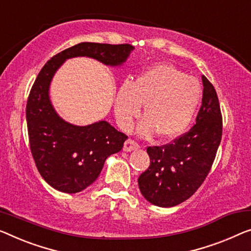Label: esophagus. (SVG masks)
<instances>
[{"label":"esophagus","instance_id":"1","mask_svg":"<svg viewBox=\"0 0 251 251\" xmlns=\"http://www.w3.org/2000/svg\"><path fill=\"white\" fill-rule=\"evenodd\" d=\"M137 149H140V145H138L136 142L130 140V138H128V140L125 142L124 148H123V150H124L125 152H132V151H135Z\"/></svg>","mask_w":251,"mask_h":251}]
</instances>
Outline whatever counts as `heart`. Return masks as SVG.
Wrapping results in <instances>:
<instances>
[{"label": "heart", "mask_w": 251, "mask_h": 251, "mask_svg": "<svg viewBox=\"0 0 251 251\" xmlns=\"http://www.w3.org/2000/svg\"><path fill=\"white\" fill-rule=\"evenodd\" d=\"M201 88L196 77L171 64H158L137 76L124 80L115 97V116L118 125L128 130L134 119L145 114L137 133L148 137L158 132L164 140L181 135L192 123L201 101Z\"/></svg>", "instance_id": "heart-1"}]
</instances>
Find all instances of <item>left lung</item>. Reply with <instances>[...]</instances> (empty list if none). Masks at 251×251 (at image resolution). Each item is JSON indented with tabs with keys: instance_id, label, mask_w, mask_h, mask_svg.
I'll use <instances>...</instances> for the list:
<instances>
[{
	"instance_id": "1",
	"label": "left lung",
	"mask_w": 251,
	"mask_h": 251,
	"mask_svg": "<svg viewBox=\"0 0 251 251\" xmlns=\"http://www.w3.org/2000/svg\"><path fill=\"white\" fill-rule=\"evenodd\" d=\"M196 123L171 144L148 148L150 167L138 177L142 195L160 207H173L193 195L208 175L222 137L218 95L206 77Z\"/></svg>"
}]
</instances>
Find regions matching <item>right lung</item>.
<instances>
[{
  "label": "right lung",
  "instance_id": "1",
  "mask_svg": "<svg viewBox=\"0 0 251 251\" xmlns=\"http://www.w3.org/2000/svg\"><path fill=\"white\" fill-rule=\"evenodd\" d=\"M134 46L80 43L50 59L30 91L25 118L29 143L37 169L48 185L74 194L98 178L108 156L121 151L127 140L106 121L77 126L66 122L50 101L51 80L66 59L89 57L111 67H121Z\"/></svg>",
  "mask_w": 251,
  "mask_h": 251
}]
</instances>
